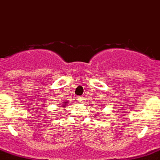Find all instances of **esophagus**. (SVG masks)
<instances>
[{
	"mask_svg": "<svg viewBox=\"0 0 160 160\" xmlns=\"http://www.w3.org/2000/svg\"><path fill=\"white\" fill-rule=\"evenodd\" d=\"M78 100H79V102H82L83 100H84V97H82V96H79V97H77Z\"/></svg>",
	"mask_w": 160,
	"mask_h": 160,
	"instance_id": "esophagus-1",
	"label": "esophagus"
}]
</instances>
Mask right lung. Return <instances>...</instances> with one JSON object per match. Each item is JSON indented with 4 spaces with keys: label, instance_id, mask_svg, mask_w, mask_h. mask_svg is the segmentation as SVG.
<instances>
[{
    "label": "right lung",
    "instance_id": "obj_1",
    "mask_svg": "<svg viewBox=\"0 0 160 160\" xmlns=\"http://www.w3.org/2000/svg\"><path fill=\"white\" fill-rule=\"evenodd\" d=\"M67 101H66V102H64V103H63V105H62V107H65L66 106V104H67Z\"/></svg>",
    "mask_w": 160,
    "mask_h": 160
}]
</instances>
